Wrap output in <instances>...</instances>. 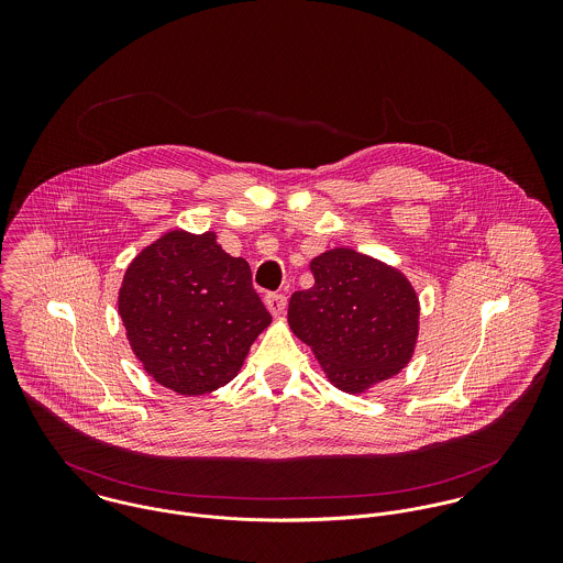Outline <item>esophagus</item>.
<instances>
[{
	"label": "esophagus",
	"mask_w": 563,
	"mask_h": 563,
	"mask_svg": "<svg viewBox=\"0 0 563 563\" xmlns=\"http://www.w3.org/2000/svg\"><path fill=\"white\" fill-rule=\"evenodd\" d=\"M264 303H266V308H268V312H271L273 317H282L284 310H286V297L279 295V292H268V295L264 297Z\"/></svg>",
	"instance_id": "34e87169"
}]
</instances>
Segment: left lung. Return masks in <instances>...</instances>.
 Here are the masks:
<instances>
[{
    "mask_svg": "<svg viewBox=\"0 0 563 563\" xmlns=\"http://www.w3.org/2000/svg\"><path fill=\"white\" fill-rule=\"evenodd\" d=\"M314 286L288 303V324L342 393L362 395L405 368L418 340L420 303L399 268L349 246L310 262Z\"/></svg>",
    "mask_w": 563,
    "mask_h": 563,
    "instance_id": "obj_1",
    "label": "left lung"
}]
</instances>
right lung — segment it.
Wrapping results in <instances>:
<instances>
[{
  "label": "right lung",
  "mask_w": 563,
  "mask_h": 563,
  "mask_svg": "<svg viewBox=\"0 0 563 563\" xmlns=\"http://www.w3.org/2000/svg\"><path fill=\"white\" fill-rule=\"evenodd\" d=\"M119 314L145 373L164 388L199 397L230 384L271 314L244 257L217 232L170 230L128 266Z\"/></svg>",
  "instance_id": "add662e5"
}]
</instances>
